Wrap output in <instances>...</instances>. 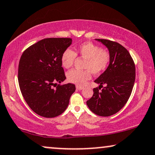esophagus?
Instances as JSON below:
<instances>
[{"label": "esophagus", "mask_w": 155, "mask_h": 155, "mask_svg": "<svg viewBox=\"0 0 155 155\" xmlns=\"http://www.w3.org/2000/svg\"><path fill=\"white\" fill-rule=\"evenodd\" d=\"M76 89H77V90H83V89H84V87L77 85V86H76Z\"/></svg>", "instance_id": "esophagus-1"}]
</instances>
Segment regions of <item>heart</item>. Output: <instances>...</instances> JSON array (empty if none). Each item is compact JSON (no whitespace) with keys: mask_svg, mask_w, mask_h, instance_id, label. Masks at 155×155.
Segmentation results:
<instances>
[{"mask_svg":"<svg viewBox=\"0 0 155 155\" xmlns=\"http://www.w3.org/2000/svg\"><path fill=\"white\" fill-rule=\"evenodd\" d=\"M86 59L84 65V71L73 69L67 73L69 82L78 85H82L90 79L91 73L97 75L104 72L111 60L110 54L100 46L92 43L84 42L76 46L75 51L67 48L61 56V64L65 68H70L75 63L76 56Z\"/></svg>","mask_w":155,"mask_h":155,"instance_id":"1","label":"heart"}]
</instances>
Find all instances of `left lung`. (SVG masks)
Here are the masks:
<instances>
[{"instance_id": "8db88e82", "label": "left lung", "mask_w": 155, "mask_h": 155, "mask_svg": "<svg viewBox=\"0 0 155 155\" xmlns=\"http://www.w3.org/2000/svg\"><path fill=\"white\" fill-rule=\"evenodd\" d=\"M96 40L108 48L111 60L107 69L94 81L100 85L93 89L94 94L87 105L97 115L109 116L119 111L128 101L135 80V65L130 53L120 44Z\"/></svg>"}]
</instances>
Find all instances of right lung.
<instances>
[{
	"label": "right lung",
	"mask_w": 155,
	"mask_h": 155,
	"mask_svg": "<svg viewBox=\"0 0 155 155\" xmlns=\"http://www.w3.org/2000/svg\"><path fill=\"white\" fill-rule=\"evenodd\" d=\"M72 44L71 38H46L25 50L18 65V82L25 100L38 115L54 118L65 111L74 84L65 80L61 64L63 52Z\"/></svg>",
	"instance_id": "1"
}]
</instances>
